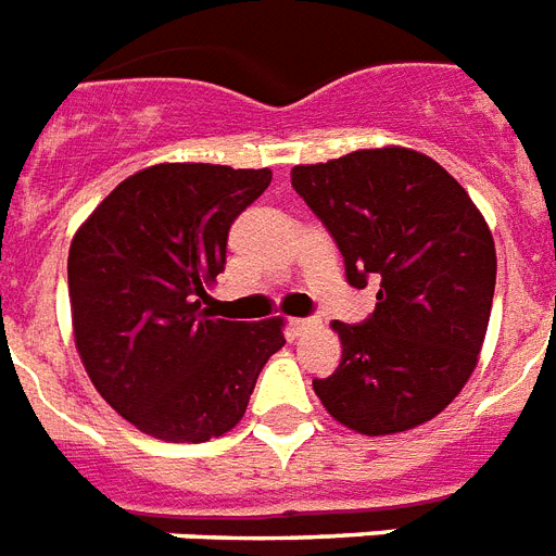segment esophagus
Masks as SVG:
<instances>
[{
  "mask_svg": "<svg viewBox=\"0 0 556 556\" xmlns=\"http://www.w3.org/2000/svg\"><path fill=\"white\" fill-rule=\"evenodd\" d=\"M288 326H291L294 334H305V331L317 326V320H312V317H294V320H288Z\"/></svg>",
  "mask_w": 556,
  "mask_h": 556,
  "instance_id": "1",
  "label": "esophagus"
}]
</instances>
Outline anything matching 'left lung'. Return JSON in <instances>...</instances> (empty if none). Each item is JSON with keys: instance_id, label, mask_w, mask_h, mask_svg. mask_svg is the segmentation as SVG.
<instances>
[{"instance_id": "left-lung-1", "label": "left lung", "mask_w": 556, "mask_h": 556, "mask_svg": "<svg viewBox=\"0 0 556 556\" xmlns=\"http://www.w3.org/2000/svg\"><path fill=\"white\" fill-rule=\"evenodd\" d=\"M291 185L338 242L349 286L378 282L369 320H334L340 366L314 392L343 427L430 421L473 375L496 288L491 227L465 187L406 147L300 164Z\"/></svg>"}]
</instances>
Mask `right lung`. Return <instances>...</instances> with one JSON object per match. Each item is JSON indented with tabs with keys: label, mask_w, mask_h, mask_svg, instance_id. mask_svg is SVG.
<instances>
[{
	"label": "right lung",
	"mask_w": 556,
	"mask_h": 556,
	"mask_svg": "<svg viewBox=\"0 0 556 556\" xmlns=\"http://www.w3.org/2000/svg\"><path fill=\"white\" fill-rule=\"evenodd\" d=\"M270 169L155 164L109 192L68 251L74 346L115 413L161 441L199 444L242 421L282 320H218L201 300L227 230Z\"/></svg>",
	"instance_id": "right-lung-1"
}]
</instances>
